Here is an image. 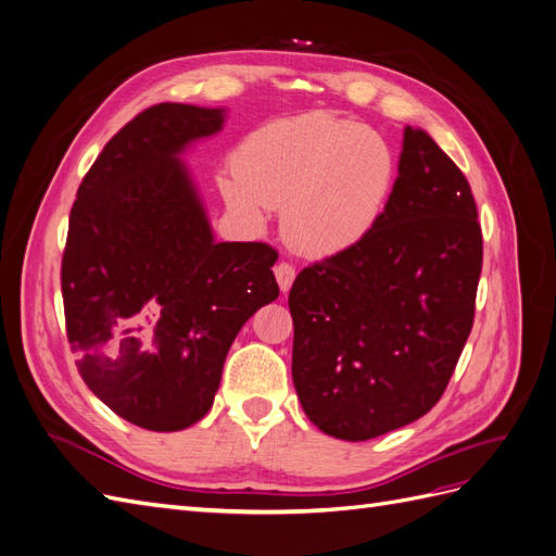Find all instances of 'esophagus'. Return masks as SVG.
I'll return each instance as SVG.
<instances>
[{
    "instance_id": "esophagus-1",
    "label": "esophagus",
    "mask_w": 556,
    "mask_h": 556,
    "mask_svg": "<svg viewBox=\"0 0 556 556\" xmlns=\"http://www.w3.org/2000/svg\"><path fill=\"white\" fill-rule=\"evenodd\" d=\"M274 274H276V280H278V285H280V290H282V292H288V290L292 288L294 276H296L294 266H292V264H288V262H280V264H276Z\"/></svg>"
}]
</instances>
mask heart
<instances>
[{
    "label": "heart",
    "instance_id": "heart-1",
    "mask_svg": "<svg viewBox=\"0 0 556 556\" xmlns=\"http://www.w3.org/2000/svg\"><path fill=\"white\" fill-rule=\"evenodd\" d=\"M394 185V157L380 134L327 111L250 131L220 178L229 211L262 229L282 206V233L296 250L331 257L376 227Z\"/></svg>",
    "mask_w": 556,
    "mask_h": 556
}]
</instances>
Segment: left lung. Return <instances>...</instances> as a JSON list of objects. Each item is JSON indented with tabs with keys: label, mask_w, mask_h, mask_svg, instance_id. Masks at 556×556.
<instances>
[{
	"label": "left lung",
	"mask_w": 556,
	"mask_h": 556,
	"mask_svg": "<svg viewBox=\"0 0 556 556\" xmlns=\"http://www.w3.org/2000/svg\"><path fill=\"white\" fill-rule=\"evenodd\" d=\"M482 231L470 185L425 129H403L376 227L290 290L292 380L311 422L368 441L427 415L473 327Z\"/></svg>",
	"instance_id": "1"
}]
</instances>
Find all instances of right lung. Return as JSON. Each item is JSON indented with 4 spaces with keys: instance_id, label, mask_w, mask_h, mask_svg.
I'll list each match as a JSON object with an SVG mask.
<instances>
[{
    "instance_id": "1",
    "label": "right lung",
    "mask_w": 556,
    "mask_h": 556,
    "mask_svg": "<svg viewBox=\"0 0 556 556\" xmlns=\"http://www.w3.org/2000/svg\"><path fill=\"white\" fill-rule=\"evenodd\" d=\"M223 125L225 109H146L104 146L70 215L62 299L78 374L141 429L199 422L237 333L278 299V252L217 243L180 160Z\"/></svg>"
}]
</instances>
